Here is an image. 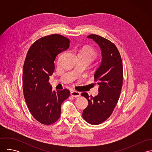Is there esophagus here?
<instances>
[{
  "label": "esophagus",
  "mask_w": 152,
  "mask_h": 152,
  "mask_svg": "<svg viewBox=\"0 0 152 152\" xmlns=\"http://www.w3.org/2000/svg\"><path fill=\"white\" fill-rule=\"evenodd\" d=\"M70 94L73 97H75V98H77V97H79L80 96V93L78 91H71L70 92Z\"/></svg>",
  "instance_id": "obj_1"
}]
</instances>
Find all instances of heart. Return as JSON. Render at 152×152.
<instances>
[{
    "label": "heart",
    "mask_w": 152,
    "mask_h": 152,
    "mask_svg": "<svg viewBox=\"0 0 152 152\" xmlns=\"http://www.w3.org/2000/svg\"><path fill=\"white\" fill-rule=\"evenodd\" d=\"M79 57H85L92 61L96 57V53L90 47H84L79 53Z\"/></svg>",
    "instance_id": "1"
}]
</instances>
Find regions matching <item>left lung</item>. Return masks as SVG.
<instances>
[{"label":"left lung","instance_id":"1","mask_svg":"<svg viewBox=\"0 0 152 152\" xmlns=\"http://www.w3.org/2000/svg\"><path fill=\"white\" fill-rule=\"evenodd\" d=\"M87 38L99 45L102 60L94 74V81L99 86L98 94L94 97L86 92L81 94L88 102L83 117L91 125H99L110 116L118 101L123 83V66L114 44L96 34H90Z\"/></svg>","mask_w":152,"mask_h":152}]
</instances>
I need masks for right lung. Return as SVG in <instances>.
Here are the masks:
<instances>
[{
	"mask_svg": "<svg viewBox=\"0 0 152 152\" xmlns=\"http://www.w3.org/2000/svg\"><path fill=\"white\" fill-rule=\"evenodd\" d=\"M69 40L54 34L45 36L30 47L23 65V89L30 113L39 122L53 124L61 115L62 102L69 96L64 89L54 91L48 83L55 68L56 56L66 50Z\"/></svg>",
	"mask_w": 152,
	"mask_h": 152,
	"instance_id": "add662e5",
	"label": "right lung"
}]
</instances>
